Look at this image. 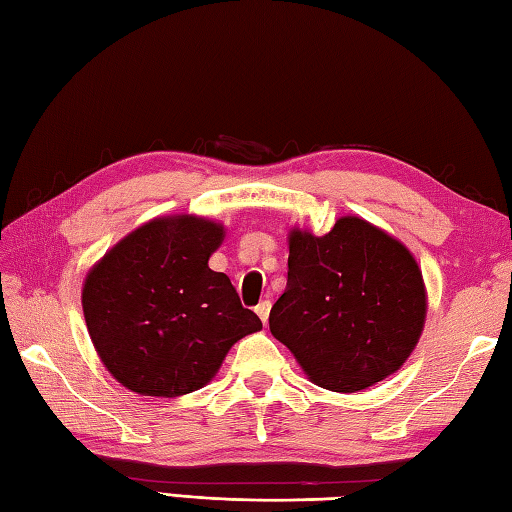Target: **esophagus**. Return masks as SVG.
<instances>
[{"instance_id": "1", "label": "esophagus", "mask_w": 512, "mask_h": 512, "mask_svg": "<svg viewBox=\"0 0 512 512\" xmlns=\"http://www.w3.org/2000/svg\"><path fill=\"white\" fill-rule=\"evenodd\" d=\"M255 312H257V317L262 319V323L266 325V323H268V314H270V301H262V303H259V306L255 308Z\"/></svg>"}]
</instances>
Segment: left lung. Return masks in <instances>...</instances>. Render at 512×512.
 Listing matches in <instances>:
<instances>
[{"label": "left lung", "instance_id": "left-lung-1", "mask_svg": "<svg viewBox=\"0 0 512 512\" xmlns=\"http://www.w3.org/2000/svg\"><path fill=\"white\" fill-rule=\"evenodd\" d=\"M288 250V286L268 321L312 383L354 394L396 374L427 321L411 250L358 215L325 235L292 226Z\"/></svg>", "mask_w": 512, "mask_h": 512}]
</instances>
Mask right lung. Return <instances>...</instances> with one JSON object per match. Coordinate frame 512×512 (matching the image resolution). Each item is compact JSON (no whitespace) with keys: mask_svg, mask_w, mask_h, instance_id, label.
Segmentation results:
<instances>
[{"mask_svg":"<svg viewBox=\"0 0 512 512\" xmlns=\"http://www.w3.org/2000/svg\"><path fill=\"white\" fill-rule=\"evenodd\" d=\"M224 224L202 215L154 217L127 233L83 281L94 350L140 396L176 398L215 378L228 350L262 321L209 268Z\"/></svg>","mask_w":512,"mask_h":512,"instance_id":"1","label":"right lung"}]
</instances>
